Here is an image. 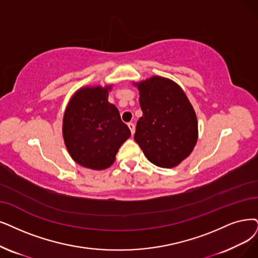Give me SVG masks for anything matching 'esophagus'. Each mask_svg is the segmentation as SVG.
<instances>
[{
	"instance_id": "1",
	"label": "esophagus",
	"mask_w": 258,
	"mask_h": 258,
	"mask_svg": "<svg viewBox=\"0 0 258 258\" xmlns=\"http://www.w3.org/2000/svg\"><path fill=\"white\" fill-rule=\"evenodd\" d=\"M128 127H129V129H130V131H131L132 135H135V131H136V126H135V123H133V122H129V123H128Z\"/></svg>"
}]
</instances>
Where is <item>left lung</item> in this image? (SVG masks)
<instances>
[{"instance_id":"obj_1","label":"left lung","mask_w":258,"mask_h":258,"mask_svg":"<svg viewBox=\"0 0 258 258\" xmlns=\"http://www.w3.org/2000/svg\"><path fill=\"white\" fill-rule=\"evenodd\" d=\"M140 93L143 116L135 140L154 165L172 168L186 159L198 140L196 112L182 88L161 76L133 82Z\"/></svg>"}]
</instances>
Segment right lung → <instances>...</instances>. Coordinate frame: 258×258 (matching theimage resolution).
Listing matches in <instances>:
<instances>
[{
	"label": "right lung",
	"instance_id": "1",
	"mask_svg": "<svg viewBox=\"0 0 258 258\" xmlns=\"http://www.w3.org/2000/svg\"><path fill=\"white\" fill-rule=\"evenodd\" d=\"M111 86L77 90L66 108L62 135L71 158L90 169L110 167L131 132L117 108L108 101Z\"/></svg>",
	"mask_w": 258,
	"mask_h": 258
}]
</instances>
